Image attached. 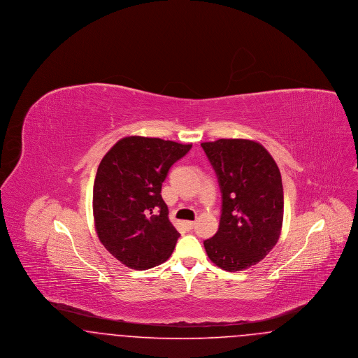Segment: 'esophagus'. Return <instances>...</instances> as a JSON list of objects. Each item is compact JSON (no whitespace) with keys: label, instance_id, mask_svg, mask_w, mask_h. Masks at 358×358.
<instances>
[{"label":"esophagus","instance_id":"1","mask_svg":"<svg viewBox=\"0 0 358 358\" xmlns=\"http://www.w3.org/2000/svg\"><path fill=\"white\" fill-rule=\"evenodd\" d=\"M194 222H184V225H185V228H187V231H190V229H193V227H194Z\"/></svg>","mask_w":358,"mask_h":358}]
</instances>
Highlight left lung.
Wrapping results in <instances>:
<instances>
[{"instance_id":"obj_1","label":"left lung","mask_w":358,"mask_h":358,"mask_svg":"<svg viewBox=\"0 0 358 358\" xmlns=\"http://www.w3.org/2000/svg\"><path fill=\"white\" fill-rule=\"evenodd\" d=\"M201 146L217 174L222 200L219 231L205 240V251L225 271L247 270L264 259L280 236V171L256 141L217 139Z\"/></svg>"}]
</instances>
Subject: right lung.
<instances>
[{
  "instance_id": "1",
  "label": "right lung",
  "mask_w": 358,
  "mask_h": 358,
  "mask_svg": "<svg viewBox=\"0 0 358 358\" xmlns=\"http://www.w3.org/2000/svg\"><path fill=\"white\" fill-rule=\"evenodd\" d=\"M190 148L126 136L103 157L92 192L95 229L104 248L129 268L148 270L171 255L180 234L168 217L161 187Z\"/></svg>"
}]
</instances>
